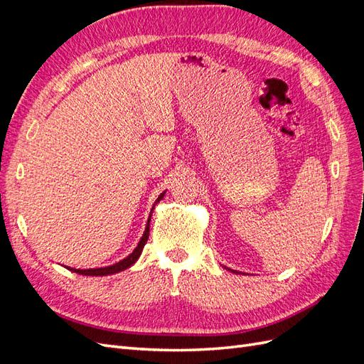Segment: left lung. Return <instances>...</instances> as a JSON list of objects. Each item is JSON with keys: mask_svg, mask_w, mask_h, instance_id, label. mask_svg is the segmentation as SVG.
<instances>
[{"mask_svg": "<svg viewBox=\"0 0 364 364\" xmlns=\"http://www.w3.org/2000/svg\"><path fill=\"white\" fill-rule=\"evenodd\" d=\"M223 267H225V266H223ZM225 269H226V270H229V272H232V273H238L237 270H230V269H228V267H225Z\"/></svg>", "mask_w": 364, "mask_h": 364, "instance_id": "obj_1", "label": "left lung"}]
</instances>
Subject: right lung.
Segmentation results:
<instances>
[{"instance_id":"1","label":"right lung","mask_w":364,"mask_h":364,"mask_svg":"<svg viewBox=\"0 0 364 364\" xmlns=\"http://www.w3.org/2000/svg\"><path fill=\"white\" fill-rule=\"evenodd\" d=\"M164 196H165V191L161 193L158 196V199L155 200V203H153V208H151V211H150L149 218H147V225H146V229H144V234H142L141 240L138 241V246L134 249V252L129 253V255L124 259H121V261L112 264V266L98 267V269H73V267H67V266H65V267H67L71 272H74V273L85 274V277H107V274H114V273H118V272H123V270L134 266V264L138 261V258L141 257L142 249H144V246L147 243V238H149V234H150V220H151L153 209H155V206L164 199Z\"/></svg>"}]
</instances>
